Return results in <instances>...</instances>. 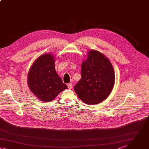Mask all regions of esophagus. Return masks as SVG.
<instances>
[{
  "label": "esophagus",
  "mask_w": 149,
  "mask_h": 149,
  "mask_svg": "<svg viewBox=\"0 0 149 149\" xmlns=\"http://www.w3.org/2000/svg\"><path fill=\"white\" fill-rule=\"evenodd\" d=\"M68 87L69 88H73V85L72 83H69L68 84Z\"/></svg>",
  "instance_id": "esophagus-1"
}]
</instances>
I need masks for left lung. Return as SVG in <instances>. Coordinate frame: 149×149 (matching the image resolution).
Segmentation results:
<instances>
[{
  "mask_svg": "<svg viewBox=\"0 0 149 149\" xmlns=\"http://www.w3.org/2000/svg\"><path fill=\"white\" fill-rule=\"evenodd\" d=\"M81 75L74 89L84 103L98 104L110 95L115 75L111 63L102 53L93 50L88 52L87 59L81 65Z\"/></svg>",
  "mask_w": 149,
  "mask_h": 149,
  "instance_id": "8db88e82",
  "label": "left lung"
}]
</instances>
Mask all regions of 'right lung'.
<instances>
[{"mask_svg": "<svg viewBox=\"0 0 149 149\" xmlns=\"http://www.w3.org/2000/svg\"><path fill=\"white\" fill-rule=\"evenodd\" d=\"M54 58L51 54L38 57L28 74V85L31 92L43 102L53 100L68 88L55 70Z\"/></svg>", "mask_w": 149, "mask_h": 149, "instance_id": "add662e5", "label": "right lung"}]
</instances>
